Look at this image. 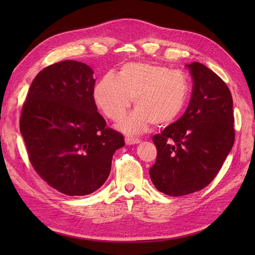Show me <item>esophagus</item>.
Returning a JSON list of instances; mask_svg holds the SVG:
<instances>
[{
	"instance_id": "34e87169",
	"label": "esophagus",
	"mask_w": 255,
	"mask_h": 255,
	"mask_svg": "<svg viewBox=\"0 0 255 255\" xmlns=\"http://www.w3.org/2000/svg\"><path fill=\"white\" fill-rule=\"evenodd\" d=\"M125 139H126V142L128 144H135V143H139L140 142V140L138 139V138L133 137V136H126Z\"/></svg>"
}]
</instances>
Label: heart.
Masks as SVG:
<instances>
[{
	"instance_id": "obj_1",
	"label": "heart",
	"mask_w": 255,
	"mask_h": 255,
	"mask_svg": "<svg viewBox=\"0 0 255 255\" xmlns=\"http://www.w3.org/2000/svg\"><path fill=\"white\" fill-rule=\"evenodd\" d=\"M94 96L107 118L117 121L129 109L136 110L119 127L128 133H142L152 123L166 127L182 114L189 96V83L179 71L149 63H128L118 76L107 73L98 82Z\"/></svg>"
}]
</instances>
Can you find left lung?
I'll list each match as a JSON object with an SVG mask.
<instances>
[{
    "mask_svg": "<svg viewBox=\"0 0 255 255\" xmlns=\"http://www.w3.org/2000/svg\"><path fill=\"white\" fill-rule=\"evenodd\" d=\"M194 81L186 112L152 137L157 149L149 170L157 190L181 197L203 189L218 174L235 139L233 100L206 66L187 65Z\"/></svg>",
    "mask_w": 255,
    "mask_h": 255,
    "instance_id": "8db88e82",
    "label": "left lung"
}]
</instances>
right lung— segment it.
I'll list each match as a JSON object with an SVG mask.
<instances>
[{
    "label": "right lung",
    "instance_id": "1",
    "mask_svg": "<svg viewBox=\"0 0 255 255\" xmlns=\"http://www.w3.org/2000/svg\"><path fill=\"white\" fill-rule=\"evenodd\" d=\"M94 71L65 60L36 75L22 106L20 132L35 171L67 196H86L107 180L122 134L97 112Z\"/></svg>",
    "mask_w": 255,
    "mask_h": 255
}]
</instances>
